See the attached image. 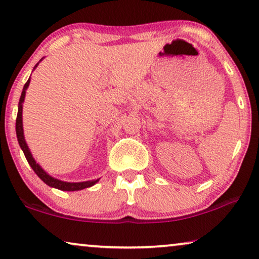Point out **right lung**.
<instances>
[{"instance_id":"add662e5","label":"right lung","mask_w":259,"mask_h":259,"mask_svg":"<svg viewBox=\"0 0 259 259\" xmlns=\"http://www.w3.org/2000/svg\"><path fill=\"white\" fill-rule=\"evenodd\" d=\"M37 66V64H36ZM35 66V67H36ZM30 84V78L28 79L27 83H25L23 91H22L21 98H20V103H18V112H17V118H16V136H17V140L18 144H20V147L23 151L25 157H27L28 162L33 171L38 175V178L42 180L44 183H47L48 186L54 187V188L61 189V190H65V192H74V190H81L85 188H89V187H92L93 185H96L99 180H92V181H85V182H64L61 181V180L52 178V176L49 175L46 170L43 169L42 167L39 166L38 163L36 162L35 159L32 157L31 152L28 147L27 142H25L24 139V134H23V122H22V104L24 102V97H25V90L28 89V86Z\"/></svg>"}]
</instances>
